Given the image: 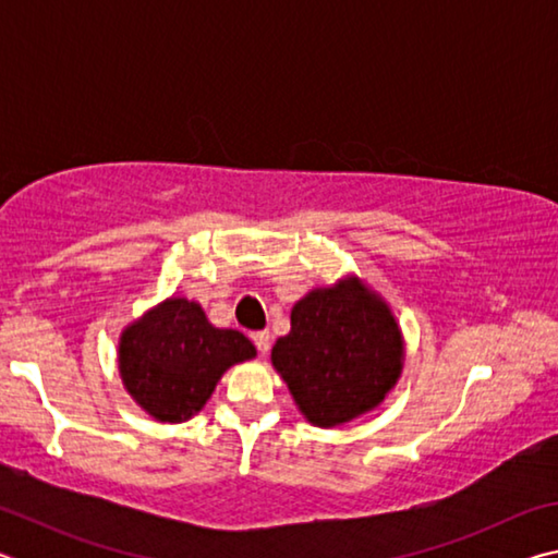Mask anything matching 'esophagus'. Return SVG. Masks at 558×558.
I'll return each instance as SVG.
<instances>
[{"instance_id": "34e87169", "label": "esophagus", "mask_w": 558, "mask_h": 558, "mask_svg": "<svg viewBox=\"0 0 558 558\" xmlns=\"http://www.w3.org/2000/svg\"><path fill=\"white\" fill-rule=\"evenodd\" d=\"M251 339H253V344H256L260 354H268V349H270V335L268 332H253Z\"/></svg>"}]
</instances>
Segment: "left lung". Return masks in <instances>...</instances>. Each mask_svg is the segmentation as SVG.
<instances>
[{"label":"left lung","mask_w":558,"mask_h":558,"mask_svg":"<svg viewBox=\"0 0 558 558\" xmlns=\"http://www.w3.org/2000/svg\"><path fill=\"white\" fill-rule=\"evenodd\" d=\"M401 332L356 280L315 290L292 307L272 364L310 423L339 426L374 409L401 374Z\"/></svg>","instance_id":"8db88e82"}]
</instances>
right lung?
Instances as JSON below:
<instances>
[{
  "mask_svg": "<svg viewBox=\"0 0 558 558\" xmlns=\"http://www.w3.org/2000/svg\"><path fill=\"white\" fill-rule=\"evenodd\" d=\"M256 356L239 329H219L196 302L172 298L120 339V374L128 391L157 421L192 418L235 362Z\"/></svg>",
  "mask_w": 558,
  "mask_h": 558,
  "instance_id": "1",
  "label": "right lung"
}]
</instances>
